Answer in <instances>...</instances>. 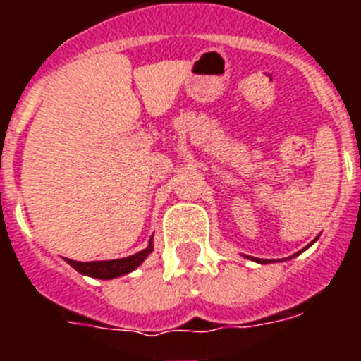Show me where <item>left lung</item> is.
Segmentation results:
<instances>
[{
    "label": "left lung",
    "instance_id": "8db88e82",
    "mask_svg": "<svg viewBox=\"0 0 361 361\" xmlns=\"http://www.w3.org/2000/svg\"><path fill=\"white\" fill-rule=\"evenodd\" d=\"M317 240H318V237L314 238V240H312L311 244H309V245H312V244H314V242H317ZM309 245H305L304 250H302V251H298V253H295V255H293V257H289V258H295V257H298L300 253H304V251L307 250ZM245 258H251V260H255V262H258V264H271V262H275V260H264V258H253V257H245ZM289 258H288V260H289ZM280 262H283V260H280Z\"/></svg>",
    "mask_w": 361,
    "mask_h": 361
}]
</instances>
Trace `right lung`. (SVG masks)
Segmentation results:
<instances>
[{
	"instance_id": "add662e5",
	"label": "right lung",
	"mask_w": 361,
	"mask_h": 361,
	"mask_svg": "<svg viewBox=\"0 0 361 361\" xmlns=\"http://www.w3.org/2000/svg\"><path fill=\"white\" fill-rule=\"evenodd\" d=\"M153 251V235L149 237L148 245L145 250L139 251L135 255H130V257L124 258H116V260H97V262H75V260H70L66 258V262L73 267V269L81 273V275L92 276V279L99 280H111L117 279V276L128 275L133 269L141 266L145 262L148 255Z\"/></svg>"
}]
</instances>
